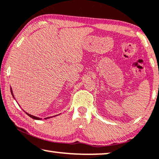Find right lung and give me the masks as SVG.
Here are the masks:
<instances>
[{
    "label": "right lung",
    "instance_id": "obj_1",
    "mask_svg": "<svg viewBox=\"0 0 159 159\" xmlns=\"http://www.w3.org/2000/svg\"><path fill=\"white\" fill-rule=\"evenodd\" d=\"M10 89H11V94H12V96H13V97H14V94H13V92H12V89H11V88H10ZM27 115H28L30 117V118H33V119H35V120H40L41 119V118H39V117H35V116H32V115H30V114H29V113H26ZM46 118H46L45 119H46Z\"/></svg>",
    "mask_w": 159,
    "mask_h": 159
}]
</instances>
